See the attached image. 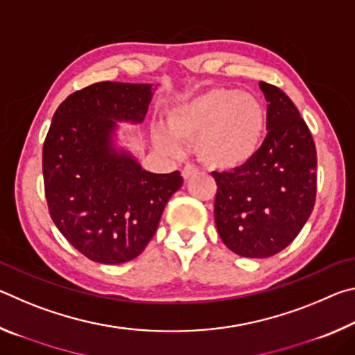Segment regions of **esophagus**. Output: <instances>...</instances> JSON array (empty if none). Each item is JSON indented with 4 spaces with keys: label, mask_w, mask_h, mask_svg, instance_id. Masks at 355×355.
I'll use <instances>...</instances> for the list:
<instances>
[{
    "label": "esophagus",
    "mask_w": 355,
    "mask_h": 355,
    "mask_svg": "<svg viewBox=\"0 0 355 355\" xmlns=\"http://www.w3.org/2000/svg\"><path fill=\"white\" fill-rule=\"evenodd\" d=\"M196 173H197V167L192 166V164H186L183 167V171H182V175H183L184 180H189L191 177H194Z\"/></svg>",
    "instance_id": "1"
}]
</instances>
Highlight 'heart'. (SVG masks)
I'll list each match as a JSON object with an SVG mask.
<instances>
[{
  "instance_id": "heart-1",
  "label": "heart",
  "mask_w": 355,
  "mask_h": 355,
  "mask_svg": "<svg viewBox=\"0 0 355 355\" xmlns=\"http://www.w3.org/2000/svg\"><path fill=\"white\" fill-rule=\"evenodd\" d=\"M167 131H155L156 147L169 155L182 152L178 142L196 144L203 164L228 171L248 163L266 130L261 100L235 87H209L167 112Z\"/></svg>"
}]
</instances>
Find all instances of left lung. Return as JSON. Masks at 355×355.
Instances as JSON below:
<instances>
[{"instance_id": "obj_1", "label": "left lung", "mask_w": 355, "mask_h": 355, "mask_svg": "<svg viewBox=\"0 0 355 355\" xmlns=\"http://www.w3.org/2000/svg\"><path fill=\"white\" fill-rule=\"evenodd\" d=\"M268 101L260 148L232 172H213L214 220L241 257L279 254L302 230L316 200V147L305 120L277 86L260 81Z\"/></svg>"}]
</instances>
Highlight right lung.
I'll use <instances>...</instances> for the list:
<instances>
[{
  "label": "right lung",
  "mask_w": 355,
  "mask_h": 355,
  "mask_svg": "<svg viewBox=\"0 0 355 355\" xmlns=\"http://www.w3.org/2000/svg\"><path fill=\"white\" fill-rule=\"evenodd\" d=\"M152 84L95 83L65 98L53 116L44 150L48 211L64 238L89 260L136 258L158 228L180 172L144 171L112 146L117 122L141 123Z\"/></svg>",
  "instance_id": "add662e5"
}]
</instances>
